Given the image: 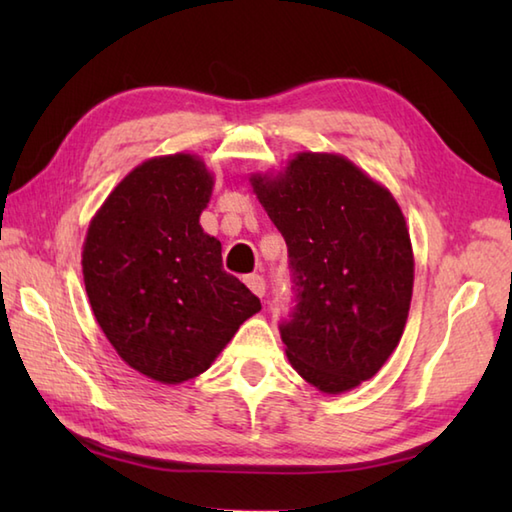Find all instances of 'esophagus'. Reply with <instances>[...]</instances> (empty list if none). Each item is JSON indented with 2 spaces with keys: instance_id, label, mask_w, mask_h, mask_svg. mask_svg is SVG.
Instances as JSON below:
<instances>
[{
  "instance_id": "obj_1",
  "label": "esophagus",
  "mask_w": 512,
  "mask_h": 512,
  "mask_svg": "<svg viewBox=\"0 0 512 512\" xmlns=\"http://www.w3.org/2000/svg\"><path fill=\"white\" fill-rule=\"evenodd\" d=\"M244 281H246V286L253 290L257 297H264L266 295V279L262 275H248Z\"/></svg>"
}]
</instances>
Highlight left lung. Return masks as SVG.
Listing matches in <instances>:
<instances>
[{"label":"left lung","mask_w":512,"mask_h":512,"mask_svg":"<svg viewBox=\"0 0 512 512\" xmlns=\"http://www.w3.org/2000/svg\"><path fill=\"white\" fill-rule=\"evenodd\" d=\"M253 189L284 235L292 308L279 321L292 367L325 394L372 378L405 330L413 255L387 189L328 154H299Z\"/></svg>","instance_id":"8db88e82"}]
</instances>
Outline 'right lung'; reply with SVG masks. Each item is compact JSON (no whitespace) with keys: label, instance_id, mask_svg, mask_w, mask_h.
I'll use <instances>...</instances> for the list:
<instances>
[{"label":"right lung","instance_id":"obj_1","mask_svg":"<svg viewBox=\"0 0 512 512\" xmlns=\"http://www.w3.org/2000/svg\"><path fill=\"white\" fill-rule=\"evenodd\" d=\"M213 178L189 154L147 160L96 213L83 246L94 317L123 361L160 383L202 374L262 303L222 266L200 213Z\"/></svg>","mask_w":512,"mask_h":512}]
</instances>
